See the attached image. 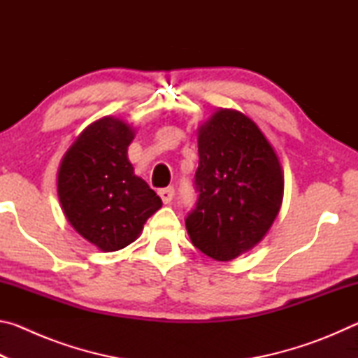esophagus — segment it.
Masks as SVG:
<instances>
[{
	"label": "esophagus",
	"mask_w": 358,
	"mask_h": 358,
	"mask_svg": "<svg viewBox=\"0 0 358 358\" xmlns=\"http://www.w3.org/2000/svg\"><path fill=\"white\" fill-rule=\"evenodd\" d=\"M159 197L164 203H171L173 199V187H164V189H159Z\"/></svg>",
	"instance_id": "esophagus-1"
}]
</instances>
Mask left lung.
Returning a JSON list of instances; mask_svg holds the SVG:
<instances>
[{"instance_id":"left-lung-1","label":"left lung","mask_w":358,"mask_h":358,"mask_svg":"<svg viewBox=\"0 0 358 358\" xmlns=\"http://www.w3.org/2000/svg\"><path fill=\"white\" fill-rule=\"evenodd\" d=\"M197 145L199 199L186 230L205 256L229 262L268 234L282 203V167L259 126L232 108L199 126Z\"/></svg>"}]
</instances>
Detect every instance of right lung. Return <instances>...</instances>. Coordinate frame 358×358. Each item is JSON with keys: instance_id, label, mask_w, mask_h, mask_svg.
Returning <instances> with one entry per match:
<instances>
[{"instance_id": "1", "label": "right lung", "mask_w": 358, "mask_h": 358, "mask_svg": "<svg viewBox=\"0 0 358 358\" xmlns=\"http://www.w3.org/2000/svg\"><path fill=\"white\" fill-rule=\"evenodd\" d=\"M134 137L136 129L124 120L102 117L77 136L58 167L57 192L66 220L104 252L136 241L162 207L147 181L134 173L128 157Z\"/></svg>"}]
</instances>
